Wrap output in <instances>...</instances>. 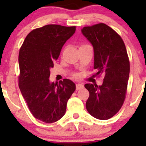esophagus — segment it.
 Returning <instances> with one entry per match:
<instances>
[{
  "mask_svg": "<svg viewBox=\"0 0 146 146\" xmlns=\"http://www.w3.org/2000/svg\"><path fill=\"white\" fill-rule=\"evenodd\" d=\"M83 85L82 84H80V83H78L76 84V90H79L82 89V88H83Z\"/></svg>",
  "mask_w": 146,
  "mask_h": 146,
  "instance_id": "obj_1",
  "label": "esophagus"
}]
</instances>
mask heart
Wrapping results in <instances>:
<instances>
[{
  "instance_id": "heart-1",
  "label": "heart",
  "mask_w": 146,
  "mask_h": 146,
  "mask_svg": "<svg viewBox=\"0 0 146 146\" xmlns=\"http://www.w3.org/2000/svg\"><path fill=\"white\" fill-rule=\"evenodd\" d=\"M87 46V45H85V44L81 45V46H80V47H81V46ZM73 77H74V78H78V75L76 74V73H75V74H73Z\"/></svg>"
}]
</instances>
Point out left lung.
<instances>
[{
  "label": "left lung",
  "mask_w": 146,
  "mask_h": 146,
  "mask_svg": "<svg viewBox=\"0 0 146 146\" xmlns=\"http://www.w3.org/2000/svg\"><path fill=\"white\" fill-rule=\"evenodd\" d=\"M81 32L93 46L96 76H104L102 85H85L90 92L86 109L95 118L107 120L120 110L126 98L130 72L127 51L121 37L104 23L84 27Z\"/></svg>",
  "instance_id": "obj_1"
}]
</instances>
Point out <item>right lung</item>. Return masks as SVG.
Wrapping results in <instances>:
<instances>
[{"mask_svg":"<svg viewBox=\"0 0 146 146\" xmlns=\"http://www.w3.org/2000/svg\"><path fill=\"white\" fill-rule=\"evenodd\" d=\"M76 27L48 25L29 32L19 52V87L28 108L36 119L54 123L66 113L67 102L76 90L69 79L49 81L50 68Z\"/></svg>","mask_w":146,"mask_h":146,"instance_id":"obj_1","label":"right lung"}]
</instances>
